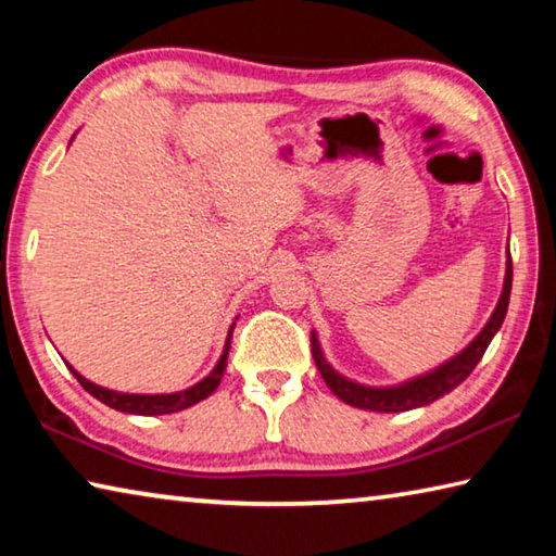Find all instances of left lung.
Masks as SVG:
<instances>
[{
    "label": "left lung",
    "mask_w": 556,
    "mask_h": 556,
    "mask_svg": "<svg viewBox=\"0 0 556 556\" xmlns=\"http://www.w3.org/2000/svg\"><path fill=\"white\" fill-rule=\"evenodd\" d=\"M510 289H513V260L507 257L501 301H497L491 321H488L483 331L476 336V341L470 343L464 353L451 357L448 363L441 365V368H437L434 372L421 375V378L404 382L400 388H365V384L345 380L343 375H338L331 365L326 363L321 345H318V338L312 336V353H314L316 368L321 372V378L326 380V384L331 388L336 397L343 400L345 404H353V407L370 409V412H407L414 407H421V404H429L439 397H444V394L458 388V384L473 372L478 361H481L485 353V348L491 345L493 336L497 333V328L503 326V318L507 314V301H510Z\"/></svg>",
    "instance_id": "obj_1"
}]
</instances>
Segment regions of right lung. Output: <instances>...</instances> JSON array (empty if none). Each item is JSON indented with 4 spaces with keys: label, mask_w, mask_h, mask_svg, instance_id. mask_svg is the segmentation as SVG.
I'll return each mask as SVG.
<instances>
[{
    "label": "right lung",
    "mask_w": 556,
    "mask_h": 556,
    "mask_svg": "<svg viewBox=\"0 0 556 556\" xmlns=\"http://www.w3.org/2000/svg\"><path fill=\"white\" fill-rule=\"evenodd\" d=\"M235 328V324H232ZM232 328L228 333V341H225V351L220 355L218 365H215L213 372L208 378H203L199 384L188 388L184 392H172V394H125V392H115V390H105L100 384H92L90 380L83 378V375L75 372L71 365V372L75 375V380L83 384V390H88L92 397L100 400L108 407L117 409V412H127V414H144V417H152V414H172V412H181L191 404L201 402L208 397V394L215 392V388L220 384V378L225 372V365H228V351H230V338H232Z\"/></svg>",
    "instance_id": "right-lung-1"
}]
</instances>
